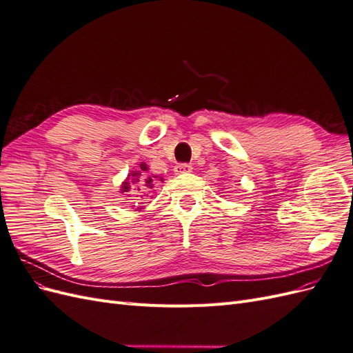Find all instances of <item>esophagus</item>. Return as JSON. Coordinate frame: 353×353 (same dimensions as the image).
<instances>
[{
	"mask_svg": "<svg viewBox=\"0 0 353 353\" xmlns=\"http://www.w3.org/2000/svg\"><path fill=\"white\" fill-rule=\"evenodd\" d=\"M191 169H193V166L188 165V163H178V165L174 168V172H175L176 175H184V174L191 172Z\"/></svg>",
	"mask_w": 353,
	"mask_h": 353,
	"instance_id": "esophagus-1",
	"label": "esophagus"
}]
</instances>
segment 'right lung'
<instances>
[{"label":"right lung","mask_w":353,"mask_h":353,"mask_svg":"<svg viewBox=\"0 0 353 353\" xmlns=\"http://www.w3.org/2000/svg\"><path fill=\"white\" fill-rule=\"evenodd\" d=\"M154 179L163 181V178H157L156 175H148V166L143 162L140 163L138 170H131V174L128 175V178L123 181V184L121 187V193H130L131 190H134L135 194H141L140 197L148 196L147 190L153 188Z\"/></svg>","instance_id":"add662e5"}]
</instances>
